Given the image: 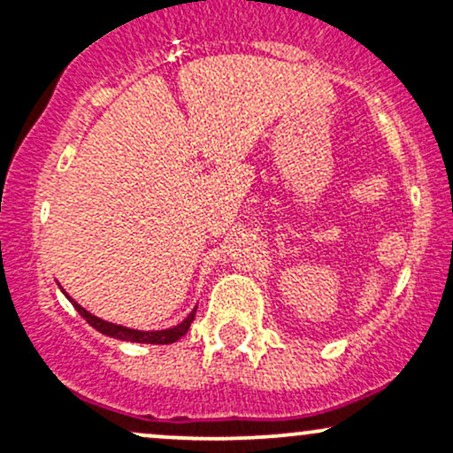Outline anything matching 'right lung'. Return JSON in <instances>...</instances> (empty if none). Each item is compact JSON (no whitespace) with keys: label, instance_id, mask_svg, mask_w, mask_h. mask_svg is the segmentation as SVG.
I'll return each instance as SVG.
<instances>
[{"label":"right lung","instance_id":"obj_1","mask_svg":"<svg viewBox=\"0 0 453 453\" xmlns=\"http://www.w3.org/2000/svg\"><path fill=\"white\" fill-rule=\"evenodd\" d=\"M67 298H70V296H67ZM70 303L74 304V309L82 315V319H87V324L96 327V330H100L102 334L112 336V339H119V341H129V342H150V345H170V342L179 341L180 336L187 334V330H189L191 321H194V317H196V309H194L189 315H187V319L180 321L179 326L168 327V330L144 332V330H132V327H126V326L111 324V321H104V319H100V317L91 315L89 311L82 309V306L74 303L72 298H70Z\"/></svg>","mask_w":453,"mask_h":453}]
</instances>
